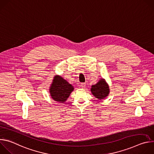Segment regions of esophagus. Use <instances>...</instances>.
<instances>
[{"label": "esophagus", "instance_id": "esophagus-1", "mask_svg": "<svg viewBox=\"0 0 154 154\" xmlns=\"http://www.w3.org/2000/svg\"><path fill=\"white\" fill-rule=\"evenodd\" d=\"M80 86H81L82 88H85V86H86V83H81Z\"/></svg>", "mask_w": 154, "mask_h": 154}]
</instances>
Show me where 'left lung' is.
<instances>
[{"instance_id": "left-lung-1", "label": "left lung", "mask_w": 154, "mask_h": 154, "mask_svg": "<svg viewBox=\"0 0 154 154\" xmlns=\"http://www.w3.org/2000/svg\"><path fill=\"white\" fill-rule=\"evenodd\" d=\"M91 92L93 95L99 100L104 99L109 93L108 84L104 79L102 78L96 84L91 86Z\"/></svg>"}]
</instances>
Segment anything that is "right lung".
Masks as SVG:
<instances>
[{
    "label": "right lung",
    "instance_id": "right-lung-1",
    "mask_svg": "<svg viewBox=\"0 0 154 154\" xmlns=\"http://www.w3.org/2000/svg\"><path fill=\"white\" fill-rule=\"evenodd\" d=\"M74 89V86L71 84L60 75H56L49 87V93L53 100L64 103L66 101Z\"/></svg>",
    "mask_w": 154,
    "mask_h": 154
}]
</instances>
